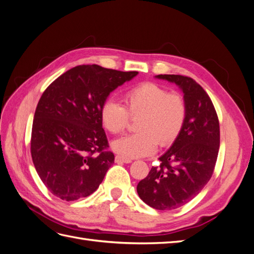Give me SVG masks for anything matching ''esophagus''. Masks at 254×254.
<instances>
[{"mask_svg": "<svg viewBox=\"0 0 254 254\" xmlns=\"http://www.w3.org/2000/svg\"><path fill=\"white\" fill-rule=\"evenodd\" d=\"M115 162L117 163H131L132 160L129 158H125L123 156H117L115 157Z\"/></svg>", "mask_w": 254, "mask_h": 254, "instance_id": "34e87169", "label": "esophagus"}]
</instances>
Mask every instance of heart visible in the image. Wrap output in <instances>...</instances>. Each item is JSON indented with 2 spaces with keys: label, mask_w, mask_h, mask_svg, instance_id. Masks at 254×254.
Returning a JSON list of instances; mask_svg holds the SVG:
<instances>
[{
  "label": "heart",
  "mask_w": 254,
  "mask_h": 254,
  "mask_svg": "<svg viewBox=\"0 0 254 254\" xmlns=\"http://www.w3.org/2000/svg\"><path fill=\"white\" fill-rule=\"evenodd\" d=\"M125 107L115 99H107L101 109L104 126L112 133L127 128L129 117L137 118L136 130L113 141L112 148L128 158L151 155L159 143L162 146L174 143L181 133L187 120V103L179 93L151 82L129 89L124 94Z\"/></svg>",
  "instance_id": "b5f03b06"
}]
</instances>
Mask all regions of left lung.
I'll use <instances>...</instances> for the list:
<instances>
[{"label":"left lung","instance_id":"left-lung-1","mask_svg":"<svg viewBox=\"0 0 254 254\" xmlns=\"http://www.w3.org/2000/svg\"><path fill=\"white\" fill-rule=\"evenodd\" d=\"M174 82L187 103L186 124L177 140L136 187L142 200L156 210H174L200 193L214 172L219 150V122L206 92L193 78L157 75Z\"/></svg>","mask_w":254,"mask_h":254}]
</instances>
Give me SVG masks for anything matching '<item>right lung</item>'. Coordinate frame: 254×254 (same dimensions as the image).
I'll return each instance as SVG.
<instances>
[{"instance_id":"right-lung-1","label":"right lung","mask_w":254,"mask_h":254,"mask_svg":"<svg viewBox=\"0 0 254 254\" xmlns=\"http://www.w3.org/2000/svg\"><path fill=\"white\" fill-rule=\"evenodd\" d=\"M137 72L77 65L54 80L37 105L30 140L33 162L53 195L66 201L97 190L114 163L101 109L113 90Z\"/></svg>"}]
</instances>
